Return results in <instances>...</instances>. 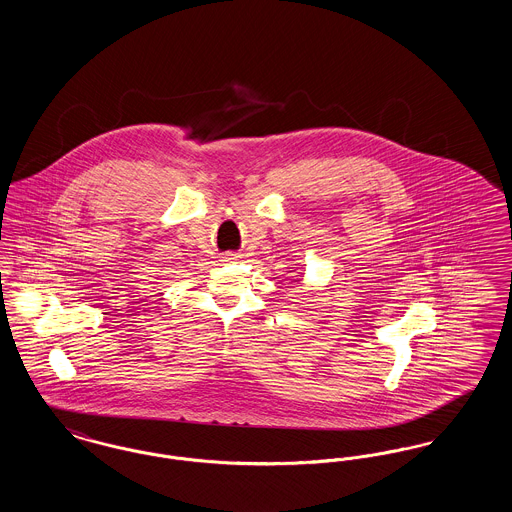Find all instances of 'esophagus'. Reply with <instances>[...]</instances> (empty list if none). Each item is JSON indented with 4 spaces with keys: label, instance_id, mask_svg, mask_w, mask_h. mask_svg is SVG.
I'll list each match as a JSON object with an SVG mask.
<instances>
[{
    "label": "esophagus",
    "instance_id": "34e87169",
    "mask_svg": "<svg viewBox=\"0 0 512 512\" xmlns=\"http://www.w3.org/2000/svg\"><path fill=\"white\" fill-rule=\"evenodd\" d=\"M226 261H238V255H226Z\"/></svg>",
    "mask_w": 512,
    "mask_h": 512
}]
</instances>
